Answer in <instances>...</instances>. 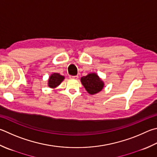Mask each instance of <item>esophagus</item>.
Returning <instances> with one entry per match:
<instances>
[{
  "label": "esophagus",
  "instance_id": "obj_1",
  "mask_svg": "<svg viewBox=\"0 0 157 157\" xmlns=\"http://www.w3.org/2000/svg\"><path fill=\"white\" fill-rule=\"evenodd\" d=\"M70 78H73V79H78V75H70L69 76Z\"/></svg>",
  "mask_w": 157,
  "mask_h": 157
}]
</instances>
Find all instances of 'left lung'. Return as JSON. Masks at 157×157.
I'll list each match as a JSON object with an SVG mask.
<instances>
[{
    "mask_svg": "<svg viewBox=\"0 0 157 157\" xmlns=\"http://www.w3.org/2000/svg\"><path fill=\"white\" fill-rule=\"evenodd\" d=\"M81 82L87 92L91 95L99 93L104 87V82L95 73H90L82 77Z\"/></svg>",
    "mask_w": 157,
    "mask_h": 157,
    "instance_id": "obj_1",
    "label": "left lung"
}]
</instances>
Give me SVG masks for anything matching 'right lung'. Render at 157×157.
Returning <instances> with one entry per match:
<instances>
[{
	"mask_svg": "<svg viewBox=\"0 0 157 157\" xmlns=\"http://www.w3.org/2000/svg\"><path fill=\"white\" fill-rule=\"evenodd\" d=\"M64 77L59 73H53L50 76L49 79V86L51 88H55L60 84L61 82L63 81Z\"/></svg>",
	"mask_w": 157,
	"mask_h": 157,
	"instance_id": "1",
	"label": "right lung"
}]
</instances>
